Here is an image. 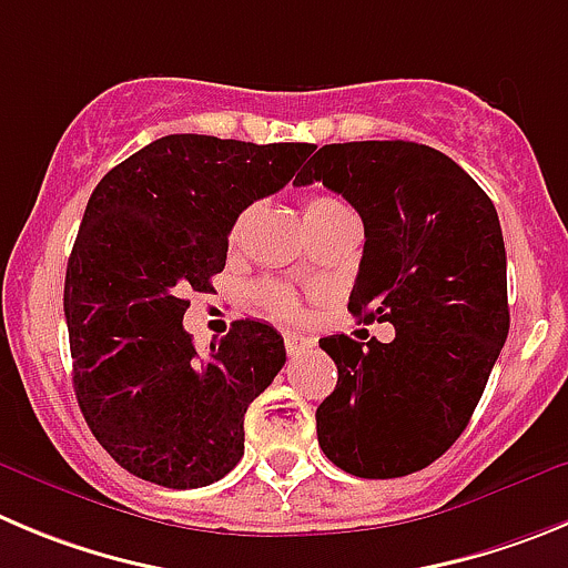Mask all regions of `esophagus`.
<instances>
[{"instance_id":"1","label":"esophagus","mask_w":568,"mask_h":568,"mask_svg":"<svg viewBox=\"0 0 568 568\" xmlns=\"http://www.w3.org/2000/svg\"><path fill=\"white\" fill-rule=\"evenodd\" d=\"M314 347H316L314 338L302 336V333H285V349H288V356H300V353Z\"/></svg>"}]
</instances>
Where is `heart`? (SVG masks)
Masks as SVG:
<instances>
[{"instance_id":"1","label":"heart","mask_w":568,"mask_h":568,"mask_svg":"<svg viewBox=\"0 0 568 568\" xmlns=\"http://www.w3.org/2000/svg\"><path fill=\"white\" fill-rule=\"evenodd\" d=\"M338 206H344V204L338 199H333V195L314 193V195H308V199L302 201V219H305V221L322 219V215H327V212L338 210ZM257 302H260V305H263V308L268 311V314L283 316V320H288V316H296V311H300V305H296L294 294H291V291L285 288V285H277V283L260 285V288H257Z\"/></svg>"}]
</instances>
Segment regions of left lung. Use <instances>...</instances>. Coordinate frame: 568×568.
<instances>
[{
    "mask_svg": "<svg viewBox=\"0 0 568 568\" xmlns=\"http://www.w3.org/2000/svg\"><path fill=\"white\" fill-rule=\"evenodd\" d=\"M296 184L322 182L364 221L349 314L389 322V344L320 338L336 389L316 437L336 468L395 479L443 457L465 432L510 331L499 215L454 159L404 140L325 145Z\"/></svg>",
    "mask_w": 568,
    "mask_h": 568,
    "instance_id": "obj_1",
    "label": "left lung"
}]
</instances>
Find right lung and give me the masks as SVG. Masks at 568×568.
I'll list each match as a JSON object with an SVG mask.
<instances>
[{
    "instance_id": "obj_1",
    "label": "right lung",
    "mask_w": 568,
    "mask_h": 568,
    "mask_svg": "<svg viewBox=\"0 0 568 568\" xmlns=\"http://www.w3.org/2000/svg\"><path fill=\"white\" fill-rule=\"evenodd\" d=\"M308 142L204 134L153 140L89 199L67 263L72 386L89 428L129 474L204 487L243 457V415L285 364L272 325L237 320L199 356L187 291H210L252 201L294 179Z\"/></svg>"
}]
</instances>
